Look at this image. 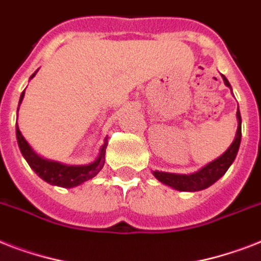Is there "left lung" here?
<instances>
[{"mask_svg": "<svg viewBox=\"0 0 261 261\" xmlns=\"http://www.w3.org/2000/svg\"><path fill=\"white\" fill-rule=\"evenodd\" d=\"M223 81L226 84V87L231 88L227 79L222 75ZM237 120H239V127H237V133H236L234 141L231 143L229 149L223 153L221 157L214 160L213 163L207 164L206 167L199 169L198 172L191 174H177V173H168V172H159L154 171L153 174L155 178H159L160 181L172 187L174 190L178 191H202L207 187L213 186L217 180L222 177L223 174L226 173L233 161H234L237 151H239L240 142H241V115L237 108Z\"/></svg>", "mask_w": 261, "mask_h": 261, "instance_id": "left-lung-1", "label": "left lung"}]
</instances>
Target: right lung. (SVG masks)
Masks as SVG:
<instances>
[{"instance_id":"add662e5","label":"right lung","mask_w":261,"mask_h":261,"mask_svg":"<svg viewBox=\"0 0 261 261\" xmlns=\"http://www.w3.org/2000/svg\"><path fill=\"white\" fill-rule=\"evenodd\" d=\"M32 77H35V73L31 75V79ZM24 92L20 96L18 107L22 101ZM16 137H17L20 151L24 155V159L27 160L28 165L34 169L35 173L38 174L39 177L43 178L44 181L50 182L53 186L63 187V188H71V187L80 186V184L88 181L90 178H93L98 172L101 171L102 167H104V163H106V149L107 145H108L107 138L104 145L100 149V154L96 159V161L88 164V165H65V164L57 163V161L42 159L40 155L36 154L32 150V147L30 146V143L24 139V137L21 135V131L18 130L17 124H16Z\"/></svg>"}]
</instances>
